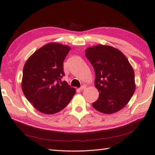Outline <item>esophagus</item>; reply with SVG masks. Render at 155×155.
I'll return each instance as SVG.
<instances>
[{"mask_svg": "<svg viewBox=\"0 0 155 155\" xmlns=\"http://www.w3.org/2000/svg\"><path fill=\"white\" fill-rule=\"evenodd\" d=\"M86 85H83V86H81V87H80V88H79V90H81V91H83V89H85V88H86Z\"/></svg>", "mask_w": 155, "mask_h": 155, "instance_id": "1", "label": "esophagus"}]
</instances>
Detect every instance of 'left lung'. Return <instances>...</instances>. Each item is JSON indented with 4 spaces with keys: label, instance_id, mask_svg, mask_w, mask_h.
I'll return each instance as SVG.
<instances>
[{
    "label": "left lung",
    "instance_id": "1",
    "mask_svg": "<svg viewBox=\"0 0 155 155\" xmlns=\"http://www.w3.org/2000/svg\"><path fill=\"white\" fill-rule=\"evenodd\" d=\"M85 56L94 67L100 94L92 104L97 111L113 114L127 104L136 89L134 69L123 53L113 47H88Z\"/></svg>",
    "mask_w": 155,
    "mask_h": 155
}]
</instances>
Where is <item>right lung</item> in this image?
<instances>
[{
  "label": "right lung",
  "mask_w": 155,
  "mask_h": 155,
  "mask_svg": "<svg viewBox=\"0 0 155 155\" xmlns=\"http://www.w3.org/2000/svg\"><path fill=\"white\" fill-rule=\"evenodd\" d=\"M70 47L50 43L36 50L25 63L21 88L25 97L43 114H53L68 104L76 89L61 81L63 63Z\"/></svg>",
  "instance_id": "right-lung-1"
}]
</instances>
